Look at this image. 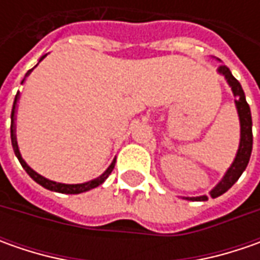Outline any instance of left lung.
<instances>
[{
    "label": "left lung",
    "instance_id": "8db88e82",
    "mask_svg": "<svg viewBox=\"0 0 260 260\" xmlns=\"http://www.w3.org/2000/svg\"><path fill=\"white\" fill-rule=\"evenodd\" d=\"M218 72H221L225 76L229 85L232 86V91L235 96H237L236 101V107H237V113H239V118H240V146L237 150L235 162L230 166V169L227 171L225 176L221 179V182L215 186L214 189L210 192L213 198H217L221 194H224L225 191H229L235 182L240 178V175L243 174L246 166L249 164L250 159V153H252V145H253V135H252V114H250V107L246 103L245 92L242 89L240 82L236 79L235 76L232 75L230 69L225 65H221L218 68ZM189 201H207L208 197L203 195V197H192V198H186Z\"/></svg>",
    "mask_w": 260,
    "mask_h": 260
}]
</instances>
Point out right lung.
Listing matches in <instances>:
<instances>
[{"mask_svg": "<svg viewBox=\"0 0 260 260\" xmlns=\"http://www.w3.org/2000/svg\"><path fill=\"white\" fill-rule=\"evenodd\" d=\"M46 56V55H45ZM45 56H42V59L45 57ZM40 59V60H42ZM33 69H30L25 76L28 75L30 72H31ZM24 82V79L21 81V84ZM18 96H20V92H17L14 98V104H13V111H11V143H13V149H14V153L15 156L18 157V160H20V164L21 166L24 168V171L27 174L30 175V178H33L37 184H40L43 188L46 189H50V191H56V192H60V194H81V192H85L88 189H92L95 186H98V185H101L104 182L105 179L108 178V175L113 172V169H114V165H115V159L113 160V164L110 165V168L105 171L104 174L101 175L100 178H96L94 181H89V182H85V184H76V185H66V184H59V182H53V181H49V179H46L43 178L42 175L36 174L35 171L30 168V166L25 164L24 160H23V157L20 155V152H18V146H17V140H15V127H14V115H15V105H17V101H18Z\"/></svg>", "mask_w": 260, "mask_h": 260, "instance_id": "right-lung-1", "label": "right lung"}]
</instances>
